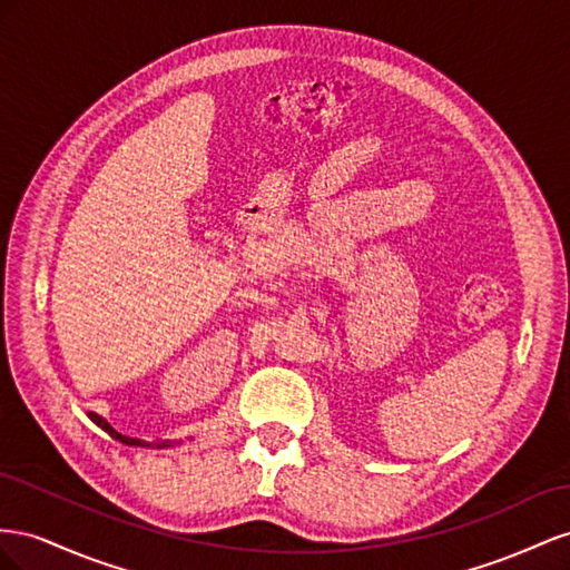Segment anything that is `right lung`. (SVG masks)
Returning <instances> with one entry per match:
<instances>
[{"label":"right lung","mask_w":570,"mask_h":570,"mask_svg":"<svg viewBox=\"0 0 570 570\" xmlns=\"http://www.w3.org/2000/svg\"><path fill=\"white\" fill-rule=\"evenodd\" d=\"M88 417L95 422L97 428H102L111 439H117V442H121V444H126V446H145V449H169V446H176L178 442H169V439H165V442H142V439H136V436H126V434H121V432H117L114 430L109 422L102 417V415H97V413H88Z\"/></svg>","instance_id":"add662e5"}]
</instances>
